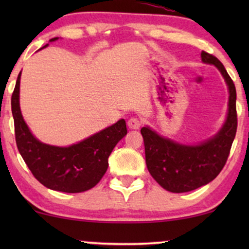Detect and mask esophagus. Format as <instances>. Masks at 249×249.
I'll list each match as a JSON object with an SVG mask.
<instances>
[{
	"label": "esophagus",
	"mask_w": 249,
	"mask_h": 249,
	"mask_svg": "<svg viewBox=\"0 0 249 249\" xmlns=\"http://www.w3.org/2000/svg\"><path fill=\"white\" fill-rule=\"evenodd\" d=\"M142 122L138 118H131L128 120V127L130 129H139L142 127Z\"/></svg>",
	"instance_id": "1"
}]
</instances>
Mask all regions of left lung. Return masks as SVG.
I'll use <instances>...</instances> for the list:
<instances>
[{
	"instance_id": "8db88e82",
	"label": "left lung",
	"mask_w": 249,
	"mask_h": 249,
	"mask_svg": "<svg viewBox=\"0 0 249 249\" xmlns=\"http://www.w3.org/2000/svg\"><path fill=\"white\" fill-rule=\"evenodd\" d=\"M202 61L221 71L229 88V111L219 134L197 146L180 145L142 127L146 165L160 186L171 193L197 189L215 179L226 165L237 131L236 87L221 61L202 51Z\"/></svg>"
}]
</instances>
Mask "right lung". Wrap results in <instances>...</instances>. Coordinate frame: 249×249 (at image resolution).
I'll return each mask as SVG.
<instances>
[{
    "mask_svg": "<svg viewBox=\"0 0 249 249\" xmlns=\"http://www.w3.org/2000/svg\"><path fill=\"white\" fill-rule=\"evenodd\" d=\"M57 39H51V42ZM20 74L11 97L17 147L33 176L47 188L63 193H81L96 186L108 166V156L127 134L124 119L111 127L69 147L43 144L34 137L23 121L19 107Z\"/></svg>",
    "mask_w": 249,
    "mask_h": 249,
    "instance_id": "1",
    "label": "right lung"
}]
</instances>
